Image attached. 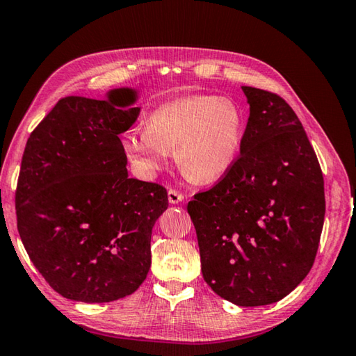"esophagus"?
I'll return each mask as SVG.
<instances>
[{"mask_svg":"<svg viewBox=\"0 0 356 356\" xmlns=\"http://www.w3.org/2000/svg\"><path fill=\"white\" fill-rule=\"evenodd\" d=\"M167 197H168V203H170V204L181 203V202H184V198H186L183 194H179V192L173 191V189H170V191L167 192Z\"/></svg>","mask_w":356,"mask_h":356,"instance_id":"obj_1","label":"esophagus"}]
</instances>
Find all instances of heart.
<instances>
[{
    "label": "heart",
    "mask_w": 356,
    "mask_h": 356,
    "mask_svg": "<svg viewBox=\"0 0 356 356\" xmlns=\"http://www.w3.org/2000/svg\"><path fill=\"white\" fill-rule=\"evenodd\" d=\"M244 131V114L229 98L186 95L153 109L147 127L127 131L122 148L142 177L153 178L175 152L184 177L209 184L219 181L234 165Z\"/></svg>",
    "instance_id": "heart-1"
}]
</instances>
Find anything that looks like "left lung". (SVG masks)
Segmentation results:
<instances>
[{"mask_svg":"<svg viewBox=\"0 0 356 356\" xmlns=\"http://www.w3.org/2000/svg\"><path fill=\"white\" fill-rule=\"evenodd\" d=\"M250 115L234 165L188 213L202 273L238 307H264L313 267L325 217L323 177L300 120L282 97L242 86Z\"/></svg>","mask_w":356,"mask_h":356,"instance_id":"obj_1","label":"left lung"}]
</instances>
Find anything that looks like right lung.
Masks as SVG:
<instances>
[{
    "label": "right lung",
    "mask_w": 356,
    "mask_h": 356,
    "mask_svg": "<svg viewBox=\"0 0 356 356\" xmlns=\"http://www.w3.org/2000/svg\"><path fill=\"white\" fill-rule=\"evenodd\" d=\"M117 95L128 97L118 108ZM137 90L65 97L29 136L18 177L17 227L35 269L62 297L123 298L152 266V229L168 207L159 184L128 177L118 136L140 108Z\"/></svg>",
    "instance_id": "add662e5"
}]
</instances>
